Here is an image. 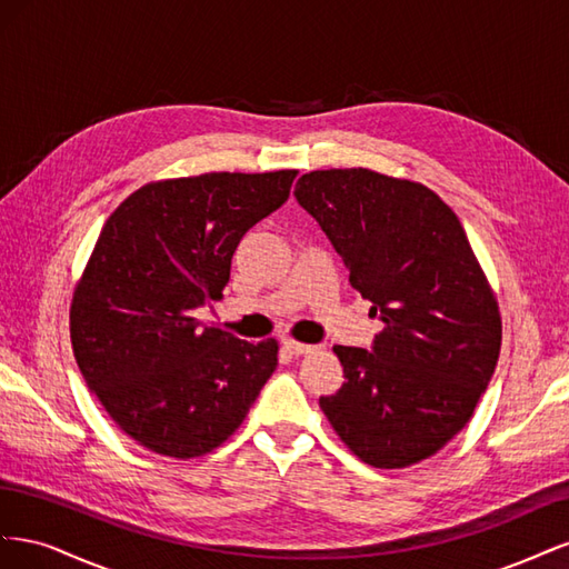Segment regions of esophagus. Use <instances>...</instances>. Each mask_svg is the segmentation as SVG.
I'll return each mask as SVG.
<instances>
[{
	"label": "esophagus",
	"instance_id": "esophagus-1",
	"mask_svg": "<svg viewBox=\"0 0 569 569\" xmlns=\"http://www.w3.org/2000/svg\"><path fill=\"white\" fill-rule=\"evenodd\" d=\"M282 347L295 356H303V353L316 351V347H311V343H301V341H295V339H282Z\"/></svg>",
	"mask_w": 569,
	"mask_h": 569
}]
</instances>
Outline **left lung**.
Here are the masks:
<instances>
[{"mask_svg":"<svg viewBox=\"0 0 569 569\" xmlns=\"http://www.w3.org/2000/svg\"><path fill=\"white\" fill-rule=\"evenodd\" d=\"M295 197L385 327L335 347L341 389L320 396L339 439L372 468L435 456L472 418L501 351V316L458 216L432 189L368 168L313 170Z\"/></svg>","mask_w":569,"mask_h":569,"instance_id":"left-lung-1","label":"left lung"}]
</instances>
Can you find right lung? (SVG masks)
Returning a JSON list of instances; mask_svg holds the SVG:
<instances>
[{"instance_id":"obj_1","label":"right lung","mask_w":569,"mask_h":569,"mask_svg":"<svg viewBox=\"0 0 569 569\" xmlns=\"http://www.w3.org/2000/svg\"><path fill=\"white\" fill-rule=\"evenodd\" d=\"M297 170L151 182L109 216L71 303L84 385L144 449L213 451L278 368V341L249 343L194 311L218 301L249 228L287 201Z\"/></svg>"}]
</instances>
